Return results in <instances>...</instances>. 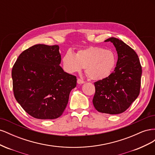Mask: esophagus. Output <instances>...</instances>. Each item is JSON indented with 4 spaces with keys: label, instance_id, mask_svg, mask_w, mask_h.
<instances>
[{
    "label": "esophagus",
    "instance_id": "obj_1",
    "mask_svg": "<svg viewBox=\"0 0 155 155\" xmlns=\"http://www.w3.org/2000/svg\"><path fill=\"white\" fill-rule=\"evenodd\" d=\"M85 83V81L82 80V79H78V84H83V83Z\"/></svg>",
    "mask_w": 155,
    "mask_h": 155
}]
</instances>
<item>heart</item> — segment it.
Returning <instances> with one entry per match:
<instances>
[{"instance_id":"b5f03b06","label":"heart","mask_w":155,"mask_h":155,"mask_svg":"<svg viewBox=\"0 0 155 155\" xmlns=\"http://www.w3.org/2000/svg\"><path fill=\"white\" fill-rule=\"evenodd\" d=\"M116 55L111 50L98 46H88L79 50L76 54L68 50L62 58L64 69L68 73L79 72L86 67L85 73L93 80H101L113 71Z\"/></svg>"}]
</instances>
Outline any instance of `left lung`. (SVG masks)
<instances>
[{
    "mask_svg": "<svg viewBox=\"0 0 155 155\" xmlns=\"http://www.w3.org/2000/svg\"><path fill=\"white\" fill-rule=\"evenodd\" d=\"M118 54L114 72L94 83L93 105L100 112L118 114L125 111L138 97L141 84L142 67L135 51L124 42L110 37Z\"/></svg>",
    "mask_w": 155,
    "mask_h": 155,
    "instance_id": "8db88e82",
    "label": "left lung"
}]
</instances>
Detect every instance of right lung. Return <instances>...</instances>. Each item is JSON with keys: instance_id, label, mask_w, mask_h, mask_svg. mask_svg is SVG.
<instances>
[{"instance_id": "1", "label": "right lung", "mask_w": 155, "mask_h": 155, "mask_svg": "<svg viewBox=\"0 0 155 155\" xmlns=\"http://www.w3.org/2000/svg\"><path fill=\"white\" fill-rule=\"evenodd\" d=\"M58 45H35L19 55L12 77L17 101L28 114L41 120L62 115L77 79L61 67Z\"/></svg>"}]
</instances>
